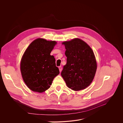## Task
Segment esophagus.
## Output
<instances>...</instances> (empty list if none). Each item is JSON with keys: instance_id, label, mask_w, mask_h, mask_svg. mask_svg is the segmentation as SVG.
I'll return each instance as SVG.
<instances>
[{"instance_id": "obj_1", "label": "esophagus", "mask_w": 123, "mask_h": 123, "mask_svg": "<svg viewBox=\"0 0 123 123\" xmlns=\"http://www.w3.org/2000/svg\"><path fill=\"white\" fill-rule=\"evenodd\" d=\"M59 71H60V72H61L62 71V67L61 66H59Z\"/></svg>"}]
</instances>
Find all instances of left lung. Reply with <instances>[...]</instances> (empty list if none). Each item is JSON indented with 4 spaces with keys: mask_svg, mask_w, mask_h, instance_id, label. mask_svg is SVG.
I'll use <instances>...</instances> for the list:
<instances>
[{
    "mask_svg": "<svg viewBox=\"0 0 123 123\" xmlns=\"http://www.w3.org/2000/svg\"><path fill=\"white\" fill-rule=\"evenodd\" d=\"M67 64L61 76L67 86L74 91L85 89L92 82L97 70V63L92 49L78 38L65 41Z\"/></svg>",
    "mask_w": 123,
    "mask_h": 123,
    "instance_id": "1",
    "label": "left lung"
}]
</instances>
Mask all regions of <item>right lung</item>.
<instances>
[{
  "mask_svg": "<svg viewBox=\"0 0 123 123\" xmlns=\"http://www.w3.org/2000/svg\"><path fill=\"white\" fill-rule=\"evenodd\" d=\"M56 44L54 41L38 38L25 51L20 70L24 82L32 91L39 93L45 91L59 74L54 57L50 55Z\"/></svg>",
  "mask_w": 123,
  "mask_h": 123,
  "instance_id": "1",
  "label": "right lung"
}]
</instances>
